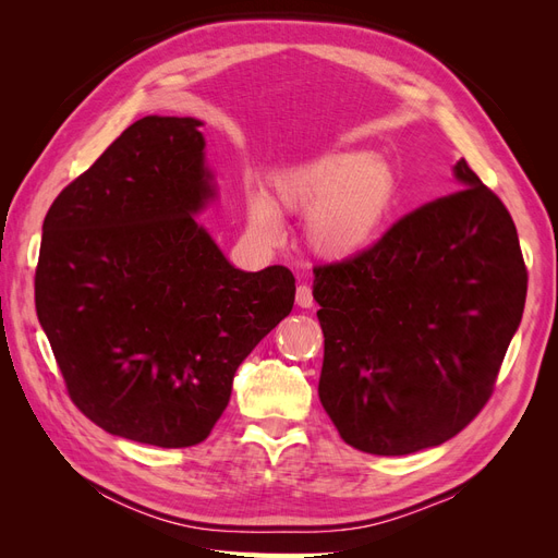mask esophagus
<instances>
[{
    "instance_id": "obj_1",
    "label": "esophagus",
    "mask_w": 558,
    "mask_h": 558,
    "mask_svg": "<svg viewBox=\"0 0 558 558\" xmlns=\"http://www.w3.org/2000/svg\"><path fill=\"white\" fill-rule=\"evenodd\" d=\"M295 302H298V307H302V310L314 307V295H312V289H310L307 283H300V286H298Z\"/></svg>"
}]
</instances>
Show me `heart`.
Listing matches in <instances>:
<instances>
[{"label":"heart","mask_w":558,"mask_h":558,"mask_svg":"<svg viewBox=\"0 0 558 558\" xmlns=\"http://www.w3.org/2000/svg\"><path fill=\"white\" fill-rule=\"evenodd\" d=\"M398 181L391 167L373 154H335L275 181V197L258 185L246 191V218L253 234L281 238L279 209L307 218V240L318 256L349 260L379 238L396 207Z\"/></svg>","instance_id":"obj_1"}]
</instances>
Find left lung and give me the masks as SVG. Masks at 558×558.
Returning <instances> with one entry per match:
<instances>
[{
	"label": "left lung",
	"mask_w": 558,
	"mask_h": 558,
	"mask_svg": "<svg viewBox=\"0 0 558 558\" xmlns=\"http://www.w3.org/2000/svg\"><path fill=\"white\" fill-rule=\"evenodd\" d=\"M463 189L402 216L359 256L314 267L318 398L353 449L404 456L461 433L494 393L529 272L500 197Z\"/></svg>",
	"instance_id": "left-lung-1"
}]
</instances>
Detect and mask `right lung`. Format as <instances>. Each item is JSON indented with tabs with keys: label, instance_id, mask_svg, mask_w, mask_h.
Instances as JSON below:
<instances>
[{
	"label": "right lung",
	"instance_id": "obj_1",
	"mask_svg": "<svg viewBox=\"0 0 558 558\" xmlns=\"http://www.w3.org/2000/svg\"><path fill=\"white\" fill-rule=\"evenodd\" d=\"M197 118L146 116L56 197L35 302L66 393L111 435L207 440L240 363L293 310L289 267H232L197 226L216 195Z\"/></svg>",
	"mask_w": 558,
	"mask_h": 558
}]
</instances>
